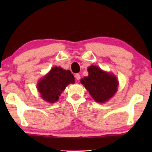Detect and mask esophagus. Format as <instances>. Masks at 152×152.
Masks as SVG:
<instances>
[{
    "instance_id": "esophagus-1",
    "label": "esophagus",
    "mask_w": 152,
    "mask_h": 152,
    "mask_svg": "<svg viewBox=\"0 0 152 152\" xmlns=\"http://www.w3.org/2000/svg\"><path fill=\"white\" fill-rule=\"evenodd\" d=\"M75 78H76V80H80V74H79V73H77V74H75Z\"/></svg>"
}]
</instances>
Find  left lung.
<instances>
[{
    "label": "left lung",
    "mask_w": 152,
    "mask_h": 152,
    "mask_svg": "<svg viewBox=\"0 0 152 152\" xmlns=\"http://www.w3.org/2000/svg\"><path fill=\"white\" fill-rule=\"evenodd\" d=\"M88 72V76L84 77L81 83L97 102L109 100L118 90V83L115 77L95 66H91Z\"/></svg>",
    "instance_id": "obj_1"
}]
</instances>
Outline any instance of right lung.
<instances>
[{
  "label": "right lung",
  "instance_id": "right-lung-1",
  "mask_svg": "<svg viewBox=\"0 0 152 152\" xmlns=\"http://www.w3.org/2000/svg\"><path fill=\"white\" fill-rule=\"evenodd\" d=\"M75 78L70 70L61 67H53L48 74L39 81L38 90L41 97L45 101L54 103L69 84H74Z\"/></svg>",
  "mask_w": 152,
  "mask_h": 152
}]
</instances>
